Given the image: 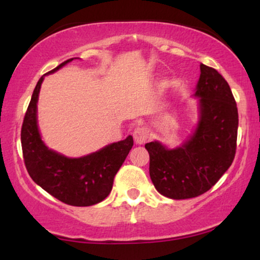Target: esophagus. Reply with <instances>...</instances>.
Masks as SVG:
<instances>
[{
    "mask_svg": "<svg viewBox=\"0 0 260 260\" xmlns=\"http://www.w3.org/2000/svg\"><path fill=\"white\" fill-rule=\"evenodd\" d=\"M149 133L145 127H137L134 131V140L137 144H143L148 140Z\"/></svg>",
    "mask_w": 260,
    "mask_h": 260,
    "instance_id": "1",
    "label": "esophagus"
}]
</instances>
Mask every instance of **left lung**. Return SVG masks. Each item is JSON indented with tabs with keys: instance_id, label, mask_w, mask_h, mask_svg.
I'll return each instance as SVG.
<instances>
[{
	"instance_id": "left-lung-1",
	"label": "left lung",
	"mask_w": 260,
	"mask_h": 260,
	"mask_svg": "<svg viewBox=\"0 0 260 260\" xmlns=\"http://www.w3.org/2000/svg\"><path fill=\"white\" fill-rule=\"evenodd\" d=\"M200 71L194 94L200 115L193 135L175 149L157 141L145 144L152 183L159 194L174 200L211 189L236 156L239 119L232 91L216 70L201 63Z\"/></svg>"
}]
</instances>
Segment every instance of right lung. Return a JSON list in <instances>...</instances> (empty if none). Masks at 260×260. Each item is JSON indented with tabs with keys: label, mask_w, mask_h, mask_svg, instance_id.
<instances>
[{
	"label": "right lung",
	"mask_w": 260,
	"mask_h": 260,
	"mask_svg": "<svg viewBox=\"0 0 260 260\" xmlns=\"http://www.w3.org/2000/svg\"><path fill=\"white\" fill-rule=\"evenodd\" d=\"M72 59L60 63L54 73ZM46 74L39 79L24 115L21 145L27 172L35 183L63 204L86 207L104 200L112 189L113 179L134 145L133 136L109 144L78 158L66 157L46 147L38 127L39 92Z\"/></svg>",
	"instance_id": "obj_1"
}]
</instances>
